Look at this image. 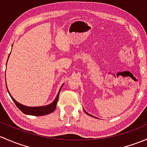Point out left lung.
I'll use <instances>...</instances> for the list:
<instances>
[{"instance_id":"1","label":"left lung","mask_w":147,"mask_h":147,"mask_svg":"<svg viewBox=\"0 0 147 147\" xmlns=\"http://www.w3.org/2000/svg\"><path fill=\"white\" fill-rule=\"evenodd\" d=\"M84 112H85V113H86V114H87V115H90V116H92V117H93V116H92V115H90V114H89V113H87V112H86V111H85V110H84Z\"/></svg>"}]
</instances>
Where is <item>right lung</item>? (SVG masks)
Instances as JSON below:
<instances>
[{
	"label": "right lung",
	"mask_w": 147,
	"mask_h": 147,
	"mask_svg": "<svg viewBox=\"0 0 147 147\" xmlns=\"http://www.w3.org/2000/svg\"><path fill=\"white\" fill-rule=\"evenodd\" d=\"M10 55H8V57H9ZM7 63H8V60H7ZM7 65V64H6ZM6 81V80H5ZM63 85L60 87V90H59L58 93H57V96H56L55 99L54 100L52 103L49 104V105H45V106H40V107H28L26 106V105H23L22 104L19 103L13 98V97L11 96V94H10L9 91L8 90V87H7V90H8V93H9L10 97L13 100V101L14 102V103L16 104V105L17 106V107L22 112H23L26 115H32V116H43V115H48V114L52 113L53 111H55V109H56V105H57V101H58V98H59V94H60V90H61L62 87Z\"/></svg>",
	"instance_id": "right-lung-1"
}]
</instances>
